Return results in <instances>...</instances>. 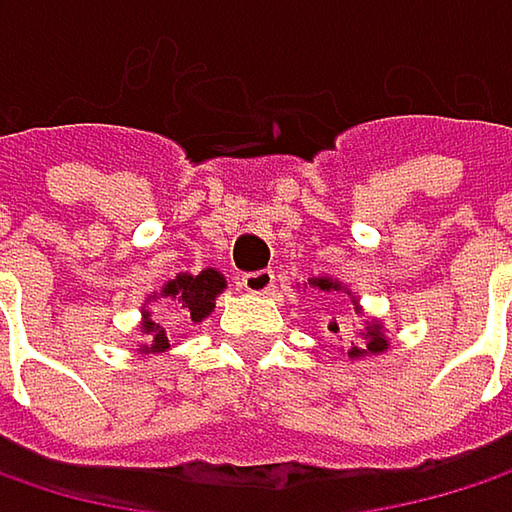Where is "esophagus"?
Wrapping results in <instances>:
<instances>
[{
  "instance_id": "1",
  "label": "esophagus",
  "mask_w": 512,
  "mask_h": 512,
  "mask_svg": "<svg viewBox=\"0 0 512 512\" xmlns=\"http://www.w3.org/2000/svg\"><path fill=\"white\" fill-rule=\"evenodd\" d=\"M272 281H275V272L272 269H257V272H246L243 278H240V287L246 290V293H269L272 290Z\"/></svg>"
}]
</instances>
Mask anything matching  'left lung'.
I'll return each mask as SVG.
<instances>
[{
    "instance_id": "8db88e82",
    "label": "left lung",
    "mask_w": 512,
    "mask_h": 512,
    "mask_svg": "<svg viewBox=\"0 0 512 512\" xmlns=\"http://www.w3.org/2000/svg\"><path fill=\"white\" fill-rule=\"evenodd\" d=\"M314 284H317L320 290L338 287V284H332L329 278H317ZM329 329H332V332H338V323H332ZM364 338H367V353H382V350H388V341H385V335L379 332V326H367V335H364ZM358 353H361L358 347H353V350H350V356H358Z\"/></svg>"
}]
</instances>
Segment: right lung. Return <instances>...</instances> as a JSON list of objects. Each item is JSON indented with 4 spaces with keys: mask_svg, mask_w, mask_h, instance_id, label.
Wrapping results in <instances>:
<instances>
[{
    "mask_svg": "<svg viewBox=\"0 0 512 512\" xmlns=\"http://www.w3.org/2000/svg\"><path fill=\"white\" fill-rule=\"evenodd\" d=\"M222 290H225V278H222L216 269H204V272H198V275H177L174 281H168V284L162 287V296L174 299L177 308H180L186 317H192V323H201V320L213 311L216 296H219ZM142 329H145V335L154 338V344L145 347V350H154V353L168 350L165 329H159V323L151 320V314H145V326H142Z\"/></svg>",
    "mask_w": 512,
    "mask_h": 512,
    "instance_id": "add662e5",
    "label": "right lung"
}]
</instances>
